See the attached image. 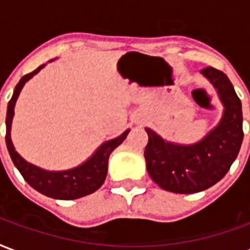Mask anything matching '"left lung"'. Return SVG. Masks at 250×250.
<instances>
[{"label":"left lung","mask_w":250,"mask_h":250,"mask_svg":"<svg viewBox=\"0 0 250 250\" xmlns=\"http://www.w3.org/2000/svg\"><path fill=\"white\" fill-rule=\"evenodd\" d=\"M223 102L219 125L192 146L172 144L146 128L148 143L144 149L147 171L160 188L175 193H196L220 182L236 160L243 143L241 101L228 77L214 67L201 70Z\"/></svg>","instance_id":"1"}]
</instances>
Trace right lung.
<instances>
[{"label":"right lung","instance_id":"add662e5","mask_svg":"<svg viewBox=\"0 0 250 250\" xmlns=\"http://www.w3.org/2000/svg\"><path fill=\"white\" fill-rule=\"evenodd\" d=\"M42 67H43V64L36 68L34 71L23 75L21 81L17 83L12 99L9 101L6 112V136H5L7 151L10 153V158H12L14 166L18 168V171L21 172L23 179L36 191H38L42 195L53 197V199H58V200H74V199H79L83 196L90 195V193L101 188L102 184L104 183V179H106L107 164H108L110 153L120 143H123V140L127 138L130 130L123 132L115 139L103 143L87 162L83 163L79 167L68 169V171H45V169H41L30 163H27L26 160H23L14 149L12 139H10V125H12L13 114H14V104H16L17 98L20 95V91L23 87V84L34 74L38 73Z\"/></svg>","mask_w":250,"mask_h":250}]
</instances>
